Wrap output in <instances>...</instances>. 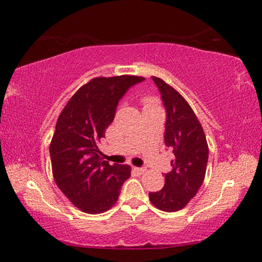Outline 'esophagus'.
<instances>
[{
	"mask_svg": "<svg viewBox=\"0 0 262 262\" xmlns=\"http://www.w3.org/2000/svg\"><path fill=\"white\" fill-rule=\"evenodd\" d=\"M134 170L137 172V173H140V174H143L144 172L147 171L144 167H134Z\"/></svg>",
	"mask_w": 262,
	"mask_h": 262,
	"instance_id": "esophagus-1",
	"label": "esophagus"
}]
</instances>
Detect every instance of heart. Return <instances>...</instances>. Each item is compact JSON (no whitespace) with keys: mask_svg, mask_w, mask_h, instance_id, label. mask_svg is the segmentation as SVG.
<instances>
[{"mask_svg":"<svg viewBox=\"0 0 262 262\" xmlns=\"http://www.w3.org/2000/svg\"><path fill=\"white\" fill-rule=\"evenodd\" d=\"M142 101H143L144 107H149V106H157L156 99H155L154 97L145 96V97H143V98H142Z\"/></svg>","mask_w":262,"mask_h":262,"instance_id":"b5f03b06","label":"heart"}]
</instances>
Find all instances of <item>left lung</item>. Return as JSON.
<instances>
[{"instance_id": "8db88e82", "label": "left lung", "mask_w": 262, "mask_h": 262, "mask_svg": "<svg viewBox=\"0 0 262 262\" xmlns=\"http://www.w3.org/2000/svg\"><path fill=\"white\" fill-rule=\"evenodd\" d=\"M166 110L164 141L174 154L172 170L165 174V185L149 193L150 202L159 210L183 209L200 189L205 180L208 155L207 139L200 121L186 99L162 78L152 76Z\"/></svg>"}]
</instances>
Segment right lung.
<instances>
[{"label":"right lung","instance_id":"obj_1","mask_svg":"<svg viewBox=\"0 0 262 262\" xmlns=\"http://www.w3.org/2000/svg\"><path fill=\"white\" fill-rule=\"evenodd\" d=\"M141 76L96 77L75 92L56 121L50 145L57 187L86 214H101L118 201L129 165L103 161L98 143L112 123L119 100Z\"/></svg>","mask_w":262,"mask_h":262}]
</instances>
